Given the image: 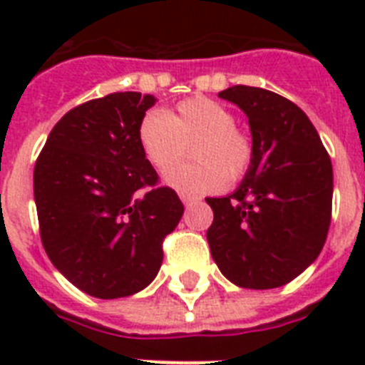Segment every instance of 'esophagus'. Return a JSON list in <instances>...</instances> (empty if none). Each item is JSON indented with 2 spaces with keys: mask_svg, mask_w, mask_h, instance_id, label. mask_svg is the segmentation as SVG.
I'll list each match as a JSON object with an SVG mask.
<instances>
[{
  "mask_svg": "<svg viewBox=\"0 0 365 365\" xmlns=\"http://www.w3.org/2000/svg\"><path fill=\"white\" fill-rule=\"evenodd\" d=\"M180 199H182L183 205L187 206V205H191V202H195V200H197V197L191 193H185V191H182V193H180Z\"/></svg>",
  "mask_w": 365,
  "mask_h": 365,
  "instance_id": "34e87169",
  "label": "esophagus"
}]
</instances>
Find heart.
<instances>
[{
    "label": "heart",
    "mask_w": 365,
    "mask_h": 365,
    "mask_svg": "<svg viewBox=\"0 0 365 365\" xmlns=\"http://www.w3.org/2000/svg\"><path fill=\"white\" fill-rule=\"evenodd\" d=\"M194 143L195 163L171 168ZM138 143L153 168L166 173L170 187L191 193L216 191L248 172L254 148L246 132L235 126L233 111L216 100L197 96L176 106L172 113L151 110L138 125Z\"/></svg>",
    "instance_id": "obj_1"
}]
</instances>
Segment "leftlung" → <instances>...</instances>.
I'll return each mask as SVG.
<instances>
[{"mask_svg": "<svg viewBox=\"0 0 365 365\" xmlns=\"http://www.w3.org/2000/svg\"><path fill=\"white\" fill-rule=\"evenodd\" d=\"M248 117L254 159L233 193L206 199V239L223 277L240 288H278L322 252L334 170L305 111L280 94L237 85L217 94Z\"/></svg>", "mask_w": 365, "mask_h": 365, "instance_id": "1", "label": "left lung"}]
</instances>
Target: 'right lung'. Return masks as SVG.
<instances>
[{"label": "right lung", "instance_id": "right-lung-1", "mask_svg": "<svg viewBox=\"0 0 365 365\" xmlns=\"http://www.w3.org/2000/svg\"><path fill=\"white\" fill-rule=\"evenodd\" d=\"M157 100L113 93L68 111L34 168L39 233L53 265L85 294L117 299L153 282L163 240L182 220L174 189L138 143V125ZM142 188L148 191L140 195Z\"/></svg>", "mask_w": 365, "mask_h": 365}]
</instances>
